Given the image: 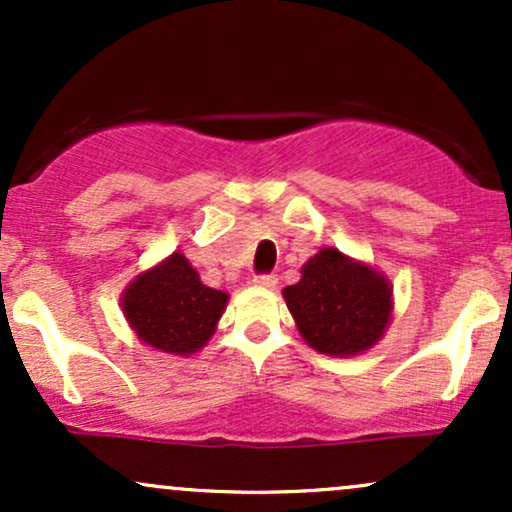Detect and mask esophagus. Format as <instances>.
I'll return each instance as SVG.
<instances>
[{
    "mask_svg": "<svg viewBox=\"0 0 512 512\" xmlns=\"http://www.w3.org/2000/svg\"><path fill=\"white\" fill-rule=\"evenodd\" d=\"M252 284L260 286V289H276L279 279H276V274H255L252 276Z\"/></svg>",
    "mask_w": 512,
    "mask_h": 512,
    "instance_id": "esophagus-1",
    "label": "esophagus"
}]
</instances>
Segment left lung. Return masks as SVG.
<instances>
[{
	"instance_id": "left-lung-1",
	"label": "left lung",
	"mask_w": 512,
	"mask_h": 512,
	"mask_svg": "<svg viewBox=\"0 0 512 512\" xmlns=\"http://www.w3.org/2000/svg\"><path fill=\"white\" fill-rule=\"evenodd\" d=\"M301 337L327 356H358L378 344L392 317V286L366 262L322 248L284 289Z\"/></svg>"
}]
</instances>
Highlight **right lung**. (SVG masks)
<instances>
[{
    "label": "right lung",
    "instance_id": "add662e5",
    "mask_svg": "<svg viewBox=\"0 0 512 512\" xmlns=\"http://www.w3.org/2000/svg\"><path fill=\"white\" fill-rule=\"evenodd\" d=\"M120 301L139 342L163 354L190 356L216 332L228 293L202 284L187 257L173 252L139 274Z\"/></svg>",
    "mask_w": 512,
    "mask_h": 512
}]
</instances>
